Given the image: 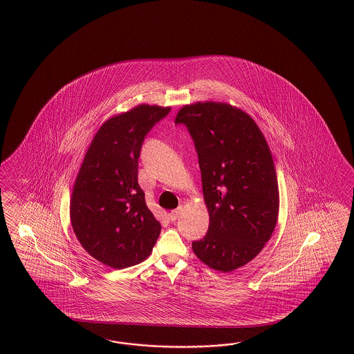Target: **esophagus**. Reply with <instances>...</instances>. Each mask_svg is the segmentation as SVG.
Here are the masks:
<instances>
[{"instance_id": "34e87169", "label": "esophagus", "mask_w": 354, "mask_h": 354, "mask_svg": "<svg viewBox=\"0 0 354 354\" xmlns=\"http://www.w3.org/2000/svg\"><path fill=\"white\" fill-rule=\"evenodd\" d=\"M183 212V206L180 205V206H178L175 210H171L170 213H169V219L171 221V222H174V221H176L178 218H179V215L182 214Z\"/></svg>"}]
</instances>
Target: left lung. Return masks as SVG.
Returning <instances> with one entry per match:
<instances>
[{"mask_svg":"<svg viewBox=\"0 0 354 354\" xmlns=\"http://www.w3.org/2000/svg\"><path fill=\"white\" fill-rule=\"evenodd\" d=\"M175 124L192 136L210 216L193 252L209 268L234 271L263 249L278 221V179L266 139L250 115L222 102L185 105Z\"/></svg>","mask_w":354,"mask_h":354,"instance_id":"1","label":"left lung"}]
</instances>
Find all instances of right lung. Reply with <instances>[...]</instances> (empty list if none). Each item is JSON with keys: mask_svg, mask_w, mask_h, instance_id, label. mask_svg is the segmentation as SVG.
Returning <instances> with one entry per match:
<instances>
[{"mask_svg": "<svg viewBox=\"0 0 354 354\" xmlns=\"http://www.w3.org/2000/svg\"><path fill=\"white\" fill-rule=\"evenodd\" d=\"M170 107L139 105L97 131L77 172L70 203L73 230L82 247L110 268L149 257L161 234L138 182L141 145Z\"/></svg>", "mask_w": 354, "mask_h": 354, "instance_id": "obj_1", "label": "right lung"}]
</instances>
